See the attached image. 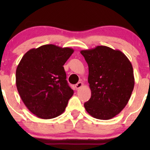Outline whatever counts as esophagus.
I'll return each instance as SVG.
<instances>
[{"instance_id": "34e87169", "label": "esophagus", "mask_w": 150, "mask_h": 150, "mask_svg": "<svg viewBox=\"0 0 150 150\" xmlns=\"http://www.w3.org/2000/svg\"><path fill=\"white\" fill-rule=\"evenodd\" d=\"M83 83H81V82H79V83H78L77 84H76V85H75V88L76 89H80V88H81L82 86H83Z\"/></svg>"}]
</instances>
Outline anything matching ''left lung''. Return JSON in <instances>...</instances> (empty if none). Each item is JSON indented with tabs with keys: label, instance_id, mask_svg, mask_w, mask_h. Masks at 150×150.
<instances>
[{
	"label": "left lung",
	"instance_id": "8db88e82",
	"mask_svg": "<svg viewBox=\"0 0 150 150\" xmlns=\"http://www.w3.org/2000/svg\"><path fill=\"white\" fill-rule=\"evenodd\" d=\"M81 53L89 67L88 83L91 91V98L84 106L94 118L110 120L130 100L134 86L132 65L122 52L105 46Z\"/></svg>",
	"mask_w": 150,
	"mask_h": 150
}]
</instances>
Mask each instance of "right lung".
<instances>
[{
    "mask_svg": "<svg viewBox=\"0 0 150 150\" xmlns=\"http://www.w3.org/2000/svg\"><path fill=\"white\" fill-rule=\"evenodd\" d=\"M74 49L53 44L28 50L16 72L20 98L33 114L48 120L63 113L74 91L66 81L63 65Z\"/></svg>",
    "mask_w": 150,
    "mask_h": 150,
    "instance_id": "right-lung-1",
    "label": "right lung"
}]
</instances>
